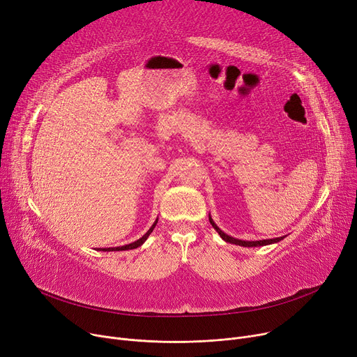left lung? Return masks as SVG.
Returning <instances> with one entry per match:
<instances>
[{
  "label": "left lung",
  "instance_id": "8db88e82",
  "mask_svg": "<svg viewBox=\"0 0 357 357\" xmlns=\"http://www.w3.org/2000/svg\"><path fill=\"white\" fill-rule=\"evenodd\" d=\"M208 218H210L211 226H213V227L217 230V233L220 234V237H221L224 241L231 243V245H237V246H243V248H257V246H266V245H272V243H278V241H280V240L284 238V237H276V238H268V240H256V241L238 240V238H234V237H231V236L226 234V233H224L222 230H220V229L217 227V224L213 221L211 215H210Z\"/></svg>",
  "mask_w": 357,
  "mask_h": 357
}]
</instances>
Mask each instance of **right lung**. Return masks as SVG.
Masks as SVG:
<instances>
[{"label": "right lung", "mask_w": 357, "mask_h": 357, "mask_svg": "<svg viewBox=\"0 0 357 357\" xmlns=\"http://www.w3.org/2000/svg\"><path fill=\"white\" fill-rule=\"evenodd\" d=\"M156 224H158V220L153 222V226L149 229V231L143 236V237H140L139 240H136V241H133V243H130V245H126V246H121V248H108V249H102L104 252H112V250H130V249H136V248H139V246H142L143 243L147 240V237L150 236V233L153 231V229L156 227Z\"/></svg>", "instance_id": "1"}]
</instances>
